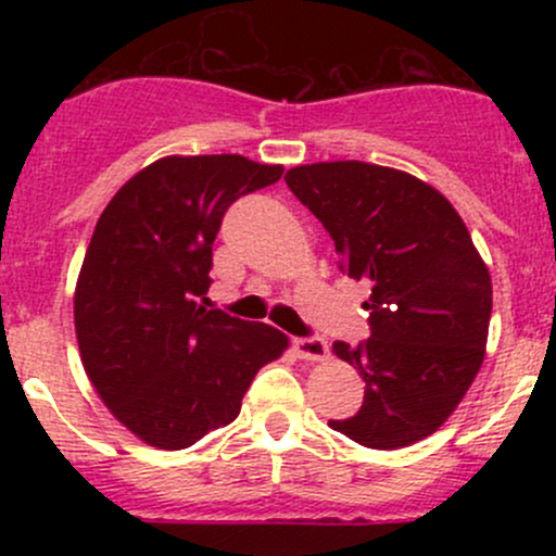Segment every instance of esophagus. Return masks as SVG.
<instances>
[{
	"instance_id": "1",
	"label": "esophagus",
	"mask_w": 556,
	"mask_h": 556,
	"mask_svg": "<svg viewBox=\"0 0 556 556\" xmlns=\"http://www.w3.org/2000/svg\"><path fill=\"white\" fill-rule=\"evenodd\" d=\"M292 348H295L298 358H303V361L318 363V361L329 358V344L324 340H318V337H298V340L292 342Z\"/></svg>"
}]
</instances>
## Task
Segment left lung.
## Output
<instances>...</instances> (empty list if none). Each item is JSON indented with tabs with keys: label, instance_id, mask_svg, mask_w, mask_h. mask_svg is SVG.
I'll return each mask as SVG.
<instances>
[{
	"label": "left lung",
	"instance_id": "obj_1",
	"mask_svg": "<svg viewBox=\"0 0 556 556\" xmlns=\"http://www.w3.org/2000/svg\"><path fill=\"white\" fill-rule=\"evenodd\" d=\"M285 182L331 235L340 269L371 282V337L331 348L366 394L355 416L329 426L371 450L431 437L486 355L491 274L468 227L437 188L381 164H300Z\"/></svg>",
	"mask_w": 556,
	"mask_h": 556
}]
</instances>
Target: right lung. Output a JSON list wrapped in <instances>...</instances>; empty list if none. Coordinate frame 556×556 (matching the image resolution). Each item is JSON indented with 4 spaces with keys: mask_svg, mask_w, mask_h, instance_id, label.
Here are the masks:
<instances>
[{
    "mask_svg": "<svg viewBox=\"0 0 556 556\" xmlns=\"http://www.w3.org/2000/svg\"><path fill=\"white\" fill-rule=\"evenodd\" d=\"M282 172L240 154L164 156L96 222L75 285V337L96 394L143 444L185 450L232 424L258 368L290 344L269 324L198 303L229 203Z\"/></svg>",
    "mask_w": 556,
    "mask_h": 556,
    "instance_id": "add662e5",
    "label": "right lung"
}]
</instances>
